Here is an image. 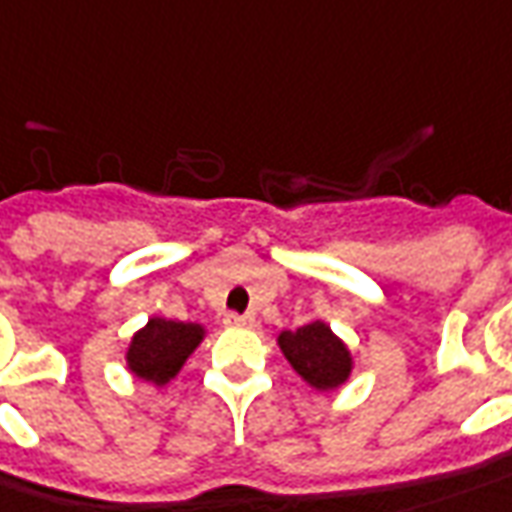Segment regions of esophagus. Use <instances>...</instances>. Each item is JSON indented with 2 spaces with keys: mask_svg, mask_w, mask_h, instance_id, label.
<instances>
[{
  "mask_svg": "<svg viewBox=\"0 0 512 512\" xmlns=\"http://www.w3.org/2000/svg\"><path fill=\"white\" fill-rule=\"evenodd\" d=\"M224 325L227 328H252L255 316L252 314H224Z\"/></svg>",
  "mask_w": 512,
  "mask_h": 512,
  "instance_id": "esophagus-1",
  "label": "esophagus"
}]
</instances>
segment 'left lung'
<instances>
[{
    "label": "left lung",
    "instance_id": "1",
    "mask_svg": "<svg viewBox=\"0 0 512 512\" xmlns=\"http://www.w3.org/2000/svg\"><path fill=\"white\" fill-rule=\"evenodd\" d=\"M277 344L294 373L316 392L344 387L356 367L347 342L330 330L325 319H314L297 330H280Z\"/></svg>",
    "mask_w": 512,
    "mask_h": 512
}]
</instances>
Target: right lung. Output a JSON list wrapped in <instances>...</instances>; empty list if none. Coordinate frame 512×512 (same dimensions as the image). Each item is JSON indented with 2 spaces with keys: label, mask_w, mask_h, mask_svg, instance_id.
I'll use <instances>...</instances> for the list:
<instances>
[{
  "label": "right lung",
  "mask_w": 512,
  "mask_h": 512,
  "mask_svg": "<svg viewBox=\"0 0 512 512\" xmlns=\"http://www.w3.org/2000/svg\"><path fill=\"white\" fill-rule=\"evenodd\" d=\"M204 339L207 328L198 322L151 316L125 347V367L145 384H154L156 389L168 387Z\"/></svg>",
  "instance_id": "1"
}]
</instances>
